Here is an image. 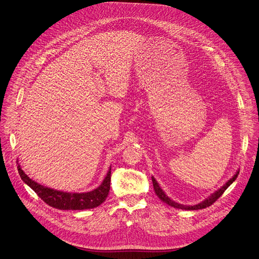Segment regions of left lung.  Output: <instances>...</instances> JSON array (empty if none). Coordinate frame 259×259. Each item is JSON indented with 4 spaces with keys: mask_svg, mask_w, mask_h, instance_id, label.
<instances>
[{
    "mask_svg": "<svg viewBox=\"0 0 259 259\" xmlns=\"http://www.w3.org/2000/svg\"><path fill=\"white\" fill-rule=\"evenodd\" d=\"M238 174H239V171H237L236 172V174L225 184V185H223L219 190H217L214 193H212L208 198H206V199H204L203 201H201L200 203H197V204H194V205H183V204H180V203H177V202H175V201H173V200H171L166 194H165V192L162 190V188L159 186V184H158V182L156 181V179L154 178V177H152V181H153V186H154V190H155V192H156V194L158 195V197L162 200V201H164L165 203H167V204H169L170 206H173V207H175V208H181V209H188V210H194V209H201V208H205V207H207V206H209V205H211L224 192H225V190L236 180V178H237V176H238Z\"/></svg>",
    "mask_w": 259,
    "mask_h": 259,
    "instance_id": "obj_1",
    "label": "left lung"
}]
</instances>
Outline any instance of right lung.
<instances>
[{
	"mask_svg": "<svg viewBox=\"0 0 259 259\" xmlns=\"http://www.w3.org/2000/svg\"><path fill=\"white\" fill-rule=\"evenodd\" d=\"M18 172L21 179L31 187L36 194L49 205L59 208V209H87L94 208L100 205L107 197L109 189H110V178H111V168L107 172L106 177L99 187L96 189L83 192V193H72V192H64L60 190H55L53 188H49L38 184L37 182L30 179L24 171L21 169L20 165H18Z\"/></svg>",
	"mask_w": 259,
	"mask_h": 259,
	"instance_id": "right-lung-1",
	"label": "right lung"
}]
</instances>
